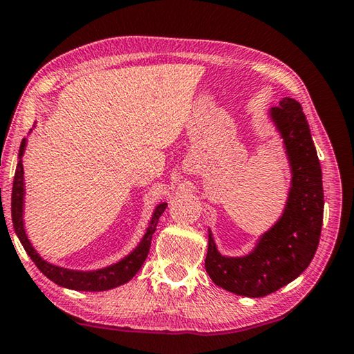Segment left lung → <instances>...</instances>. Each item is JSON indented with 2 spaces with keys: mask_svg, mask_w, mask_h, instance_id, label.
Masks as SVG:
<instances>
[{
  "mask_svg": "<svg viewBox=\"0 0 354 354\" xmlns=\"http://www.w3.org/2000/svg\"><path fill=\"white\" fill-rule=\"evenodd\" d=\"M268 113L283 140L290 167L281 216L243 257L222 255L208 228L205 269L209 278L228 292L250 299L275 292L306 270L317 250L324 222L320 161L301 105L292 97H283Z\"/></svg>",
  "mask_w": 354,
  "mask_h": 354,
  "instance_id": "8db88e82",
  "label": "left lung"
}]
</instances>
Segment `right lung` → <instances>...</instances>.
Wrapping results in <instances>:
<instances>
[{"mask_svg":"<svg viewBox=\"0 0 354 354\" xmlns=\"http://www.w3.org/2000/svg\"><path fill=\"white\" fill-rule=\"evenodd\" d=\"M28 141L24 138L21 141L20 152H18V163L15 169L14 177V187H12V224H14V230L17 233L18 239H20L21 245L29 255V258L35 263L37 268L49 280L59 284L62 288L73 289V290H86V292H101V290H109L126 284L132 280L136 275V272L141 269L142 263L146 261L149 249H151L152 234L157 230V224L160 216L167 207L166 202L158 203L153 208L152 218L149 221V225L146 228V233L135 249L110 266H105L101 269L93 270H76V269H66L62 266H55L53 263H48L46 259L40 257V253L35 250V247L30 244L28 238V233L24 230V171H23V155L26 151Z\"/></svg>","mask_w":354,"mask_h":354,"instance_id":"1","label":"right lung"}]
</instances>
